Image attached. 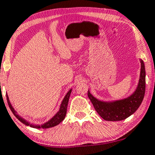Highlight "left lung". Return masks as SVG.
I'll return each mask as SVG.
<instances>
[{"mask_svg":"<svg viewBox=\"0 0 155 155\" xmlns=\"http://www.w3.org/2000/svg\"><path fill=\"white\" fill-rule=\"evenodd\" d=\"M140 74L138 87L131 96L114 102H102L94 97L88 91V97L94 107L101 117L106 121H121L135 112L143 100L146 90V71L143 61L140 59Z\"/></svg>","mask_w":155,"mask_h":155,"instance_id":"1","label":"left lung"}]
</instances>
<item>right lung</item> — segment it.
<instances>
[{
    "label": "right lung",
    "instance_id": "obj_1",
    "mask_svg": "<svg viewBox=\"0 0 155 155\" xmlns=\"http://www.w3.org/2000/svg\"><path fill=\"white\" fill-rule=\"evenodd\" d=\"M71 92H72V89L69 90V91L67 92V94H66V96L64 97V100L61 102V106H60V110H58V112L57 113V114H55V115L53 116V117L50 120V121H48V122L45 123V124H43L41 125H34V124H29L28 121H26L25 119H23L22 118L20 117V116H19L18 114H17V112L15 110V109L13 108V107L12 106L11 103H10L9 100H8V97L7 94H6V99H7L8 105V106H9V107H10V109H11L12 112L13 113L14 115L16 116L17 119H18L20 121H21V122L23 123V124H25V125H27V126L30 125V127H31L38 128V129H39V128H42V129H47V128H50V127H53L56 126V125H58L59 123L61 122V121L64 119V118H65V116H66V114H67V105H68L69 99V96H70Z\"/></svg>",
    "mask_w": 155,
    "mask_h": 155
}]
</instances>
